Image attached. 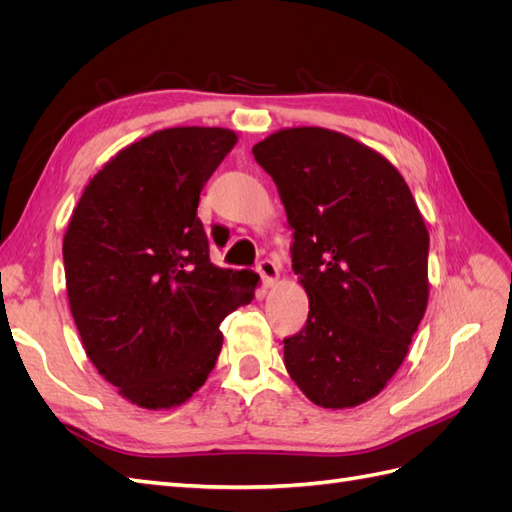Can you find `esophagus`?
<instances>
[{"label": "esophagus", "instance_id": "obj_1", "mask_svg": "<svg viewBox=\"0 0 512 512\" xmlns=\"http://www.w3.org/2000/svg\"><path fill=\"white\" fill-rule=\"evenodd\" d=\"M256 271L262 277V284H265V288H271L277 280H280V271H277L275 262H271V260H260Z\"/></svg>", "mask_w": 512, "mask_h": 512}]
</instances>
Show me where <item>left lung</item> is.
Wrapping results in <instances>:
<instances>
[{
  "mask_svg": "<svg viewBox=\"0 0 512 512\" xmlns=\"http://www.w3.org/2000/svg\"><path fill=\"white\" fill-rule=\"evenodd\" d=\"M292 232L305 327L284 339L290 378L316 406L376 397L404 363L427 299L429 232L399 170L354 138L286 128L252 149Z\"/></svg>",
  "mask_w": 512,
  "mask_h": 512,
  "instance_id": "obj_1",
  "label": "left lung"
}]
</instances>
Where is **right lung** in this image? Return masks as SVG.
Here are the masks:
<instances>
[{"label": "right lung", "mask_w": 512, "mask_h": 512, "mask_svg": "<svg viewBox=\"0 0 512 512\" xmlns=\"http://www.w3.org/2000/svg\"><path fill=\"white\" fill-rule=\"evenodd\" d=\"M226 128H168L89 181L64 237L70 312L89 361L147 410L181 406L218 361L220 322L258 275L215 267L200 192L235 147Z\"/></svg>", "instance_id": "obj_1"}]
</instances>
